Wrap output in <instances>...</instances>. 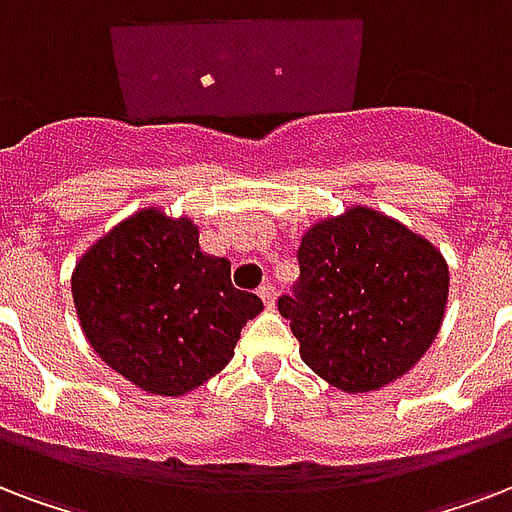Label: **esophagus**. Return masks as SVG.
Returning a JSON list of instances; mask_svg holds the SVG:
<instances>
[{
	"label": "esophagus",
	"instance_id": "1",
	"mask_svg": "<svg viewBox=\"0 0 512 512\" xmlns=\"http://www.w3.org/2000/svg\"><path fill=\"white\" fill-rule=\"evenodd\" d=\"M257 295L263 298L265 308H273V303H276V290H273L271 284H263V287H260V292H257Z\"/></svg>",
	"mask_w": 512,
	"mask_h": 512
}]
</instances>
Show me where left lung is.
I'll use <instances>...</instances> for the list:
<instances>
[{
	"label": "left lung",
	"instance_id": "1",
	"mask_svg": "<svg viewBox=\"0 0 512 512\" xmlns=\"http://www.w3.org/2000/svg\"><path fill=\"white\" fill-rule=\"evenodd\" d=\"M300 276L279 298L308 368L343 392L405 376L440 330L448 265L427 239L365 206L317 222L298 247Z\"/></svg>",
	"mask_w": 512,
	"mask_h": 512
}]
</instances>
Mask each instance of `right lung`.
Wrapping results in <instances>:
<instances>
[{
	"label": "right lung",
	"mask_w": 512,
	"mask_h": 512,
	"mask_svg": "<svg viewBox=\"0 0 512 512\" xmlns=\"http://www.w3.org/2000/svg\"><path fill=\"white\" fill-rule=\"evenodd\" d=\"M80 327L101 360L150 395L177 397L220 373L241 327L263 311L236 290L225 257L204 255L198 228L161 209L128 217L72 273Z\"/></svg>",
	"instance_id": "1"
}]
</instances>
